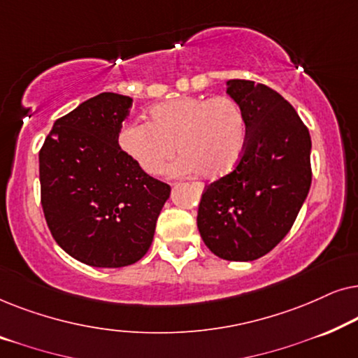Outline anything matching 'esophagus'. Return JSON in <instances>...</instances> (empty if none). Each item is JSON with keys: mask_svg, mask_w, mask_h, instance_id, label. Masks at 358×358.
I'll return each instance as SVG.
<instances>
[{"mask_svg": "<svg viewBox=\"0 0 358 358\" xmlns=\"http://www.w3.org/2000/svg\"><path fill=\"white\" fill-rule=\"evenodd\" d=\"M192 185H194V189H195V190H197V192H199V194H200V192H202V189H203V185H202V184H200V182H194Z\"/></svg>", "mask_w": 358, "mask_h": 358, "instance_id": "esophagus-1", "label": "esophagus"}]
</instances>
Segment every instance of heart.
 <instances>
[{
	"instance_id": "obj_1",
	"label": "heart",
	"mask_w": 358,
	"mask_h": 358,
	"mask_svg": "<svg viewBox=\"0 0 358 358\" xmlns=\"http://www.w3.org/2000/svg\"><path fill=\"white\" fill-rule=\"evenodd\" d=\"M148 115V122H127L117 136L122 151L145 173L159 174L176 150L182 156L171 168L174 174L200 171L220 178L241 158L246 119L233 97L184 96L153 106Z\"/></svg>"
}]
</instances>
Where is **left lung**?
Returning a JSON list of instances; mask_svg holds the SVG:
<instances>
[{
	"label": "left lung",
	"instance_id": "8db88e82",
	"mask_svg": "<svg viewBox=\"0 0 358 358\" xmlns=\"http://www.w3.org/2000/svg\"><path fill=\"white\" fill-rule=\"evenodd\" d=\"M227 91L243 109L246 143L236 166L205 185L197 227L215 256L254 261L295 223L311 185V138L290 102L268 86L229 80Z\"/></svg>",
	"mask_w": 358,
	"mask_h": 358
}]
</instances>
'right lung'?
Here are the masks:
<instances>
[{"label":"right lung","instance_id":"obj_1","mask_svg":"<svg viewBox=\"0 0 358 358\" xmlns=\"http://www.w3.org/2000/svg\"><path fill=\"white\" fill-rule=\"evenodd\" d=\"M134 101L102 92L60 117L41 151V203L63 251L92 267H124L151 246L171 187L119 146Z\"/></svg>","mask_w":358,"mask_h":358}]
</instances>
